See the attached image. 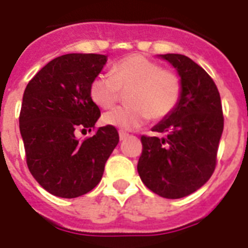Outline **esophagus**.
Returning <instances> with one entry per match:
<instances>
[{
  "instance_id": "esophagus-1",
  "label": "esophagus",
  "mask_w": 248,
  "mask_h": 248,
  "mask_svg": "<svg viewBox=\"0 0 248 248\" xmlns=\"http://www.w3.org/2000/svg\"><path fill=\"white\" fill-rule=\"evenodd\" d=\"M128 138V134L127 132H124V131H120V139L121 140H124V139H127Z\"/></svg>"
}]
</instances>
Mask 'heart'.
I'll use <instances>...</instances> for the list:
<instances>
[{"mask_svg": "<svg viewBox=\"0 0 248 248\" xmlns=\"http://www.w3.org/2000/svg\"><path fill=\"white\" fill-rule=\"evenodd\" d=\"M127 93L126 103L105 113L103 122L121 130H135L149 120H162L176 108L181 81L173 72L139 54L113 65L110 75H99L90 83V97L99 108L108 109Z\"/></svg>", "mask_w": 248, "mask_h": 248, "instance_id": "b5f03b06", "label": "heart"}]
</instances>
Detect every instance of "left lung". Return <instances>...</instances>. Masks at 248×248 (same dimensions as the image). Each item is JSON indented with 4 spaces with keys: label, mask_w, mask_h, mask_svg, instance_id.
I'll return each instance as SVG.
<instances>
[{
    "label": "left lung",
    "mask_w": 248,
    "mask_h": 248,
    "mask_svg": "<svg viewBox=\"0 0 248 248\" xmlns=\"http://www.w3.org/2000/svg\"><path fill=\"white\" fill-rule=\"evenodd\" d=\"M158 58L176 69L181 95L172 113L152 128L165 138L141 136L138 172L152 192L177 200L198 190L215 170L223 108L217 87L203 68L180 54Z\"/></svg>",
    "instance_id": "obj_1"
}]
</instances>
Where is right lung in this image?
Returning <instances> with one entry per match:
<instances>
[{
  "label": "right lung",
  "mask_w": 248,
  "mask_h": 248,
  "mask_svg": "<svg viewBox=\"0 0 248 248\" xmlns=\"http://www.w3.org/2000/svg\"><path fill=\"white\" fill-rule=\"evenodd\" d=\"M108 58L67 54L47 63L27 85L19 127L27 165L38 184L56 197L76 198L93 190L120 141L116 127H99L81 141L79 128L95 127L100 109L90 97V83Z\"/></svg>",
  "instance_id": "obj_1"
}]
</instances>
